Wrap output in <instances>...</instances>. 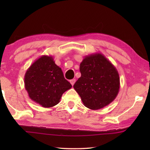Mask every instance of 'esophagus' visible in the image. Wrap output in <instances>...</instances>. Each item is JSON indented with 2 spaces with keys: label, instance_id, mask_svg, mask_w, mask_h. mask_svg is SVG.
Listing matches in <instances>:
<instances>
[{
  "label": "esophagus",
  "instance_id": "esophagus-1",
  "mask_svg": "<svg viewBox=\"0 0 150 150\" xmlns=\"http://www.w3.org/2000/svg\"><path fill=\"white\" fill-rule=\"evenodd\" d=\"M69 82H70L71 85L73 86L74 85V83H75V82H76V79H71V80H70V81H69Z\"/></svg>",
  "mask_w": 150,
  "mask_h": 150
}]
</instances>
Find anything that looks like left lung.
Wrapping results in <instances>:
<instances>
[{
	"label": "left lung",
	"instance_id": "left-lung-1",
	"mask_svg": "<svg viewBox=\"0 0 150 150\" xmlns=\"http://www.w3.org/2000/svg\"><path fill=\"white\" fill-rule=\"evenodd\" d=\"M81 76L74 85L86 107L98 110L115 99L120 91V76L116 67L101 53L85 58L80 64Z\"/></svg>",
	"mask_w": 150,
	"mask_h": 150
}]
</instances>
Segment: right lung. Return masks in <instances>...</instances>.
<instances>
[{"instance_id": "right-lung-1", "label": "right lung", "mask_w": 150, "mask_h": 150, "mask_svg": "<svg viewBox=\"0 0 150 150\" xmlns=\"http://www.w3.org/2000/svg\"><path fill=\"white\" fill-rule=\"evenodd\" d=\"M24 87L33 101L42 107L50 108L60 102L63 93L71 89V85L53 57L42 55L26 70Z\"/></svg>"}]
</instances>
